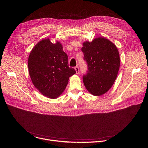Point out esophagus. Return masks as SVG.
Listing matches in <instances>:
<instances>
[{"label":"esophagus","mask_w":148,"mask_h":148,"mask_svg":"<svg viewBox=\"0 0 148 148\" xmlns=\"http://www.w3.org/2000/svg\"><path fill=\"white\" fill-rule=\"evenodd\" d=\"M75 71H76L77 74H79V69L78 66H76L75 67Z\"/></svg>","instance_id":"1"}]
</instances>
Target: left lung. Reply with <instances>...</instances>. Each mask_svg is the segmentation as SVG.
I'll use <instances>...</instances> for the list:
<instances>
[{"label": "left lung", "mask_w": 148, "mask_h": 148, "mask_svg": "<svg viewBox=\"0 0 148 148\" xmlns=\"http://www.w3.org/2000/svg\"><path fill=\"white\" fill-rule=\"evenodd\" d=\"M88 70L83 76L90 94L100 96L112 88L117 77L120 59L116 46L109 39L99 37L83 43L81 49Z\"/></svg>", "instance_id": "1"}]
</instances>
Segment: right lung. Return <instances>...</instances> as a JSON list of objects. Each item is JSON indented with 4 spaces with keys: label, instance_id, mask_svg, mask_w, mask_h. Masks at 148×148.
<instances>
[{
    "label": "right lung",
    "instance_id": "add662e5",
    "mask_svg": "<svg viewBox=\"0 0 148 148\" xmlns=\"http://www.w3.org/2000/svg\"><path fill=\"white\" fill-rule=\"evenodd\" d=\"M30 78L34 86L43 95L55 99L66 89L69 77L76 73L69 67L67 55L59 42L53 44L49 39L39 42L28 59Z\"/></svg>",
    "mask_w": 148,
    "mask_h": 148
}]
</instances>
